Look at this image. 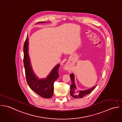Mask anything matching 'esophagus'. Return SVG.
Listing matches in <instances>:
<instances>
[{"instance_id": "1", "label": "esophagus", "mask_w": 122, "mask_h": 122, "mask_svg": "<svg viewBox=\"0 0 122 122\" xmlns=\"http://www.w3.org/2000/svg\"><path fill=\"white\" fill-rule=\"evenodd\" d=\"M65 69H66V70H69L70 69V67H69V66L67 64V65H66V66H65Z\"/></svg>"}]
</instances>
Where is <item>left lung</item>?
I'll list each match as a JSON object with an SVG mask.
<instances>
[{
	"instance_id": "1",
	"label": "left lung",
	"mask_w": 122,
	"mask_h": 122,
	"mask_svg": "<svg viewBox=\"0 0 122 122\" xmlns=\"http://www.w3.org/2000/svg\"><path fill=\"white\" fill-rule=\"evenodd\" d=\"M70 76L72 81V84L70 86V94L71 96L74 98H82L84 97L85 96L90 93L92 91H93L95 89V88L96 87V86H95L89 89H87L86 90L78 91L76 89V86L74 82V74L73 73H71Z\"/></svg>"
}]
</instances>
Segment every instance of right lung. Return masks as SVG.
Masks as SVG:
<instances>
[{"label": "right lung", "instance_id": "add662e5", "mask_svg": "<svg viewBox=\"0 0 122 122\" xmlns=\"http://www.w3.org/2000/svg\"><path fill=\"white\" fill-rule=\"evenodd\" d=\"M43 23L40 22L37 23ZM28 37V36H27ZM24 64L26 81L30 88L41 97L46 98L52 97L54 92V82L58 78V70L60 65H56L48 76L44 79H39L34 73L28 54V39L27 37L24 46Z\"/></svg>", "mask_w": 122, "mask_h": 122}]
</instances>
